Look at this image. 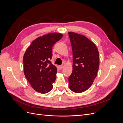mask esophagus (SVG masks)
<instances>
[{
	"instance_id": "esophagus-1",
	"label": "esophagus",
	"mask_w": 123,
	"mask_h": 123,
	"mask_svg": "<svg viewBox=\"0 0 123 123\" xmlns=\"http://www.w3.org/2000/svg\"><path fill=\"white\" fill-rule=\"evenodd\" d=\"M59 68L60 69H63V68H64V66H63V65L59 66Z\"/></svg>"
}]
</instances>
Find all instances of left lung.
<instances>
[{"label":"left lung","instance_id":"1","mask_svg":"<svg viewBox=\"0 0 123 123\" xmlns=\"http://www.w3.org/2000/svg\"><path fill=\"white\" fill-rule=\"evenodd\" d=\"M73 53V70L68 79L69 87L75 93L90 88L97 76L99 55L97 47L86 37L69 32Z\"/></svg>","mask_w":123,"mask_h":123}]
</instances>
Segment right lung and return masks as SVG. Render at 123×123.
<instances>
[{"mask_svg":"<svg viewBox=\"0 0 123 123\" xmlns=\"http://www.w3.org/2000/svg\"><path fill=\"white\" fill-rule=\"evenodd\" d=\"M63 35L51 33L36 38L24 54V72L31 87L38 93H47L53 88L57 68L51 64L52 48Z\"/></svg>","mask_w":123,"mask_h":123,"instance_id":"right-lung-1","label":"right lung"}]
</instances>
